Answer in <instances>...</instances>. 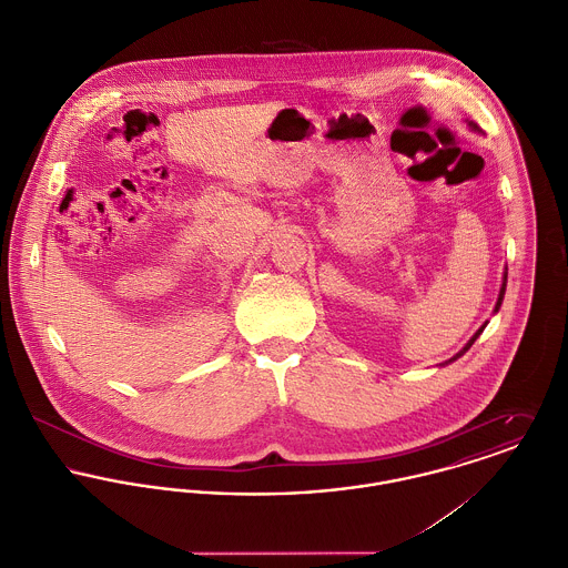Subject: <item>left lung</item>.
Returning a JSON list of instances; mask_svg holds the SVG:
<instances>
[{
	"label": "left lung",
	"mask_w": 568,
	"mask_h": 568,
	"mask_svg": "<svg viewBox=\"0 0 568 568\" xmlns=\"http://www.w3.org/2000/svg\"><path fill=\"white\" fill-rule=\"evenodd\" d=\"M505 280H507V277H505ZM503 295H505V282H503V286H500V295H498V302H496V308H494V311H498V306H500V302H503ZM484 327H486V325H484ZM484 327H481V329H477V334H475V336H473V338H470V343H468V345H466V347H464V352H466V349H468V347H470V345H473V343H475V341H477V336H479V334H481V332H484ZM464 352H459V354H457V356H462V354H464ZM457 356H455V358H457ZM455 358H453V361H455Z\"/></svg>",
	"instance_id": "1"
}]
</instances>
